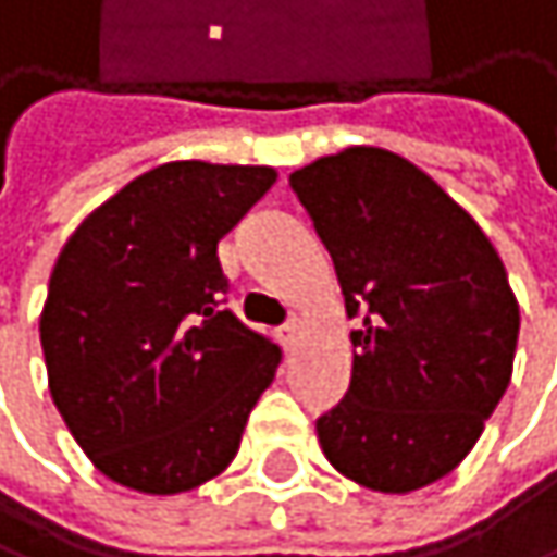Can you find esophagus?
<instances>
[{
    "mask_svg": "<svg viewBox=\"0 0 557 557\" xmlns=\"http://www.w3.org/2000/svg\"><path fill=\"white\" fill-rule=\"evenodd\" d=\"M300 333H304V323H300L297 317H294V320H287V323L281 326V343H284V349H287V352H294V349H297Z\"/></svg>",
    "mask_w": 557,
    "mask_h": 557,
    "instance_id": "1",
    "label": "esophagus"
}]
</instances>
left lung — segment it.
<instances>
[{
  "label": "left lung",
  "instance_id": "1",
  "mask_svg": "<svg viewBox=\"0 0 557 557\" xmlns=\"http://www.w3.org/2000/svg\"><path fill=\"white\" fill-rule=\"evenodd\" d=\"M362 317L346 398L317 421L326 460L375 493L447 476L512 379L519 304L483 227L414 162L349 146L290 175Z\"/></svg>",
  "mask_w": 557,
  "mask_h": 557
}]
</instances>
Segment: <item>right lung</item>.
I'll return each instance as SVG.
<instances>
[{
    "mask_svg": "<svg viewBox=\"0 0 557 557\" xmlns=\"http://www.w3.org/2000/svg\"><path fill=\"white\" fill-rule=\"evenodd\" d=\"M273 182L270 165L165 162L61 247L38 323L48 388L113 483L175 496L234 460L281 346L221 307L218 240Z\"/></svg>",
    "mask_w": 557,
    "mask_h": 557,
    "instance_id": "1",
    "label": "right lung"
}]
</instances>
